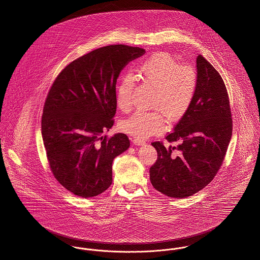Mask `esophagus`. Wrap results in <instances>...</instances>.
Wrapping results in <instances>:
<instances>
[{"label": "esophagus", "mask_w": 260, "mask_h": 260, "mask_svg": "<svg viewBox=\"0 0 260 260\" xmlns=\"http://www.w3.org/2000/svg\"><path fill=\"white\" fill-rule=\"evenodd\" d=\"M132 141L135 145H143L144 144L143 140H138V139H134V140H132Z\"/></svg>", "instance_id": "34e87169"}]
</instances>
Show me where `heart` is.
Wrapping results in <instances>:
<instances>
[{
    "label": "heart",
    "instance_id": "obj_1",
    "mask_svg": "<svg viewBox=\"0 0 260 260\" xmlns=\"http://www.w3.org/2000/svg\"><path fill=\"white\" fill-rule=\"evenodd\" d=\"M139 78L154 87L151 107L154 111H138L122 120L120 128L131 137L144 140L159 134L165 128V119L179 120L189 110L197 88V74L194 68L180 65L167 52H157L143 60L138 67ZM135 79L123 75L116 90V103L126 113L133 107Z\"/></svg>",
    "mask_w": 260,
    "mask_h": 260
}]
</instances>
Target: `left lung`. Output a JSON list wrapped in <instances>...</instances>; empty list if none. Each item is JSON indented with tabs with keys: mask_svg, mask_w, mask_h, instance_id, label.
<instances>
[{
	"mask_svg": "<svg viewBox=\"0 0 260 260\" xmlns=\"http://www.w3.org/2000/svg\"><path fill=\"white\" fill-rule=\"evenodd\" d=\"M197 88L187 113L166 137L177 145L155 141L157 160L149 169L160 193L187 198L205 188L218 173L232 139L233 120L224 83L213 65L199 55Z\"/></svg>",
	"mask_w": 260,
	"mask_h": 260,
	"instance_id": "8db88e82",
	"label": "left lung"
}]
</instances>
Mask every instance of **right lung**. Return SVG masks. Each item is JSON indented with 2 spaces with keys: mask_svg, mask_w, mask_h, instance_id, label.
Wrapping results in <instances>:
<instances>
[{
  "mask_svg": "<svg viewBox=\"0 0 260 260\" xmlns=\"http://www.w3.org/2000/svg\"><path fill=\"white\" fill-rule=\"evenodd\" d=\"M145 53L123 44L104 46L67 65L44 104L41 136L54 177L82 198L98 196L113 182V160L127 150L124 134L103 136L116 115L121 70Z\"/></svg>",
  "mask_w": 260,
  "mask_h": 260,
  "instance_id": "add662e5",
  "label": "right lung"
}]
</instances>
